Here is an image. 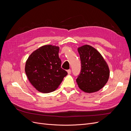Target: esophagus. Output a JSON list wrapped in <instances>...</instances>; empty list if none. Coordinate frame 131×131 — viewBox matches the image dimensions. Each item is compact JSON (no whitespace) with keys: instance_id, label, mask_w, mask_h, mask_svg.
I'll use <instances>...</instances> for the list:
<instances>
[{"instance_id":"1","label":"esophagus","mask_w":131,"mask_h":131,"mask_svg":"<svg viewBox=\"0 0 131 131\" xmlns=\"http://www.w3.org/2000/svg\"><path fill=\"white\" fill-rule=\"evenodd\" d=\"M67 73L68 74H70L71 73V70H67Z\"/></svg>"}]
</instances>
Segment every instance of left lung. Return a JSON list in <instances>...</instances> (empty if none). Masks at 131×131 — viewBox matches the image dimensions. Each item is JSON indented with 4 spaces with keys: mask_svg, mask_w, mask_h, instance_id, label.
Here are the masks:
<instances>
[{
    "mask_svg": "<svg viewBox=\"0 0 131 131\" xmlns=\"http://www.w3.org/2000/svg\"><path fill=\"white\" fill-rule=\"evenodd\" d=\"M78 50L81 63V72L77 79L79 87L88 93L99 91L109 79L107 64L99 51L91 46L84 45Z\"/></svg>",
    "mask_w": 131,
    "mask_h": 131,
    "instance_id": "1",
    "label": "left lung"
}]
</instances>
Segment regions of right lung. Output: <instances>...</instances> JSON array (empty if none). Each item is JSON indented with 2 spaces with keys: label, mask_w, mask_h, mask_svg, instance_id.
<instances>
[{
  "label": "right lung",
  "mask_w": 131,
  "mask_h": 131,
  "mask_svg": "<svg viewBox=\"0 0 131 131\" xmlns=\"http://www.w3.org/2000/svg\"><path fill=\"white\" fill-rule=\"evenodd\" d=\"M59 47L45 45L33 51L26 60L25 71L30 83L38 91H54L67 72L61 68Z\"/></svg>",
  "instance_id": "1"
}]
</instances>
